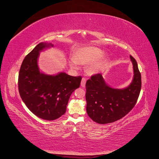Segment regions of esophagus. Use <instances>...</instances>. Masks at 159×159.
Wrapping results in <instances>:
<instances>
[{"instance_id":"esophagus-1","label":"esophagus","mask_w":159,"mask_h":159,"mask_svg":"<svg viewBox=\"0 0 159 159\" xmlns=\"http://www.w3.org/2000/svg\"><path fill=\"white\" fill-rule=\"evenodd\" d=\"M85 83H86V78H83L82 80H81V87H85Z\"/></svg>"}]
</instances>
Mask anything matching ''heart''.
<instances>
[{"label":"heart","mask_w":159,"mask_h":159,"mask_svg":"<svg viewBox=\"0 0 159 159\" xmlns=\"http://www.w3.org/2000/svg\"><path fill=\"white\" fill-rule=\"evenodd\" d=\"M103 55V52L97 47H84L78 49L74 52V60L75 62L79 64L85 65L91 64L87 68V71L89 74H93L98 70L100 64L99 61H95L102 57ZM75 62L70 63V66L74 68H76ZM91 63L93 64H91Z\"/></svg>","instance_id":"heart-1"}]
</instances>
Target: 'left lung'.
<instances>
[{
	"instance_id": "8db88e82",
	"label": "left lung",
	"mask_w": 159,
	"mask_h": 159,
	"mask_svg": "<svg viewBox=\"0 0 159 159\" xmlns=\"http://www.w3.org/2000/svg\"><path fill=\"white\" fill-rule=\"evenodd\" d=\"M130 58L133 64L134 78L128 88H111L100 74L91 75L86 82V110L93 121L99 124L115 122L125 116L135 105L141 89V75L135 59L132 56Z\"/></svg>"
}]
</instances>
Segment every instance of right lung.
<instances>
[{"label":"right lung","mask_w":159,"mask_h":159,"mask_svg":"<svg viewBox=\"0 0 159 159\" xmlns=\"http://www.w3.org/2000/svg\"><path fill=\"white\" fill-rule=\"evenodd\" d=\"M50 45L41 42L26 55L19 71L18 84L20 97L30 111L52 121L66 113L70 95L80 87L82 78L65 73L56 75L40 73L37 64L39 52Z\"/></svg>","instance_id":"1"}]
</instances>
